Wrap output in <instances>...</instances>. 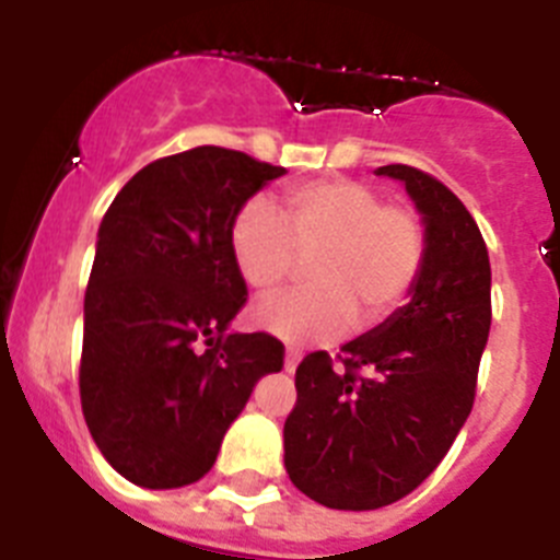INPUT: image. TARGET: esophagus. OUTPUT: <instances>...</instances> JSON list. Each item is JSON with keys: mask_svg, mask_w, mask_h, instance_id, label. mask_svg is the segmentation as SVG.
Here are the masks:
<instances>
[{"mask_svg": "<svg viewBox=\"0 0 560 560\" xmlns=\"http://www.w3.org/2000/svg\"><path fill=\"white\" fill-rule=\"evenodd\" d=\"M300 359H303V353H300V350H294V348L285 350V373H294L296 364H300Z\"/></svg>", "mask_w": 560, "mask_h": 560, "instance_id": "34e87169", "label": "esophagus"}]
</instances>
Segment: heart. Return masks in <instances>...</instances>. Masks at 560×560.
Listing matches in <instances>:
<instances>
[{"instance_id": "1", "label": "heart", "mask_w": 560, "mask_h": 560, "mask_svg": "<svg viewBox=\"0 0 560 560\" xmlns=\"http://www.w3.org/2000/svg\"><path fill=\"white\" fill-rule=\"evenodd\" d=\"M285 210L289 221L271 201L249 199L232 221V264L252 291L283 285L296 252L316 255L308 269L314 289L255 305V328L289 345H325L348 334L359 314L375 325L404 305L427 252L412 210L381 205L373 187L353 179L294 187Z\"/></svg>"}]
</instances>
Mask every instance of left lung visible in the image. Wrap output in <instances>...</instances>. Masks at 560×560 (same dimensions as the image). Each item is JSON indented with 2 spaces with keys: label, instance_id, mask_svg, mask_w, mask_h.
I'll use <instances>...</instances> for the list:
<instances>
[{
  "label": "left lung",
  "instance_id": "1",
  "mask_svg": "<svg viewBox=\"0 0 560 560\" xmlns=\"http://www.w3.org/2000/svg\"><path fill=\"white\" fill-rule=\"evenodd\" d=\"M420 212L427 252L407 305L296 368V407L283 427L291 482L334 511H378L440 465L474 407L491 330V260L477 221L429 173L384 165Z\"/></svg>",
  "mask_w": 560,
  "mask_h": 560
}]
</instances>
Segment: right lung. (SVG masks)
Listing matches in <instances>:
<instances>
[{
  "label": "right lung",
  "instance_id": "1",
  "mask_svg": "<svg viewBox=\"0 0 560 560\" xmlns=\"http://www.w3.org/2000/svg\"><path fill=\"white\" fill-rule=\"evenodd\" d=\"M285 167L199 145L142 167L97 230L83 300L81 407L128 482L167 491L205 477L264 375L269 334H235L246 283L230 255L237 210Z\"/></svg>",
  "mask_w": 560,
  "mask_h": 560
}]
</instances>
